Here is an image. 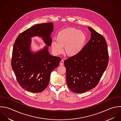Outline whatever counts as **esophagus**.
<instances>
[{
    "instance_id": "34e87169",
    "label": "esophagus",
    "mask_w": 121,
    "mask_h": 121,
    "mask_svg": "<svg viewBox=\"0 0 121 121\" xmlns=\"http://www.w3.org/2000/svg\"><path fill=\"white\" fill-rule=\"evenodd\" d=\"M64 60H62L61 61H60V65H61V66H62V65H64Z\"/></svg>"
}]
</instances>
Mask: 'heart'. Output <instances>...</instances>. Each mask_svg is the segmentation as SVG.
<instances>
[{"label":"heart","instance_id":"b5f03b06","mask_svg":"<svg viewBox=\"0 0 121 121\" xmlns=\"http://www.w3.org/2000/svg\"><path fill=\"white\" fill-rule=\"evenodd\" d=\"M56 40H52L51 47L56 55H60L64 51L70 56L78 55L84 47L87 35L82 30L69 27L60 30L56 34Z\"/></svg>","mask_w":121,"mask_h":121}]
</instances>
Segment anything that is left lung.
<instances>
[{
  "label": "left lung",
  "instance_id": "8db88e82",
  "mask_svg": "<svg viewBox=\"0 0 121 121\" xmlns=\"http://www.w3.org/2000/svg\"><path fill=\"white\" fill-rule=\"evenodd\" d=\"M91 39L77 55L64 61L66 82L74 93H82L94 88L106 70L109 60L104 37L92 28Z\"/></svg>",
  "mask_w": 121,
  "mask_h": 121
}]
</instances>
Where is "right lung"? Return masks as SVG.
Masks as SVG:
<instances>
[{"label":"right lung","instance_id":"right-lung-1","mask_svg":"<svg viewBox=\"0 0 121 121\" xmlns=\"http://www.w3.org/2000/svg\"><path fill=\"white\" fill-rule=\"evenodd\" d=\"M52 22L35 24L20 34L13 45L11 65L18 82L22 88L33 93L43 91L48 86L51 73L59 65L61 58L51 56ZM42 38L46 45L42 49L32 52L31 39Z\"/></svg>","mask_w":121,"mask_h":121}]
</instances>
